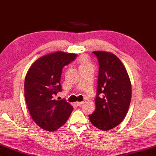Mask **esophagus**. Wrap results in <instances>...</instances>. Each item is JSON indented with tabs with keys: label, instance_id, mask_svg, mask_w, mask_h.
I'll use <instances>...</instances> for the list:
<instances>
[{
	"label": "esophagus",
	"instance_id": "esophagus-1",
	"mask_svg": "<svg viewBox=\"0 0 156 156\" xmlns=\"http://www.w3.org/2000/svg\"><path fill=\"white\" fill-rule=\"evenodd\" d=\"M83 101H77V102H76V106H80L81 105V104H83Z\"/></svg>",
	"mask_w": 156,
	"mask_h": 156
}]
</instances>
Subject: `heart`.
<instances>
[{
    "label": "heart",
    "mask_w": 156,
    "mask_h": 156,
    "mask_svg": "<svg viewBox=\"0 0 156 156\" xmlns=\"http://www.w3.org/2000/svg\"><path fill=\"white\" fill-rule=\"evenodd\" d=\"M81 66H86V65H90V63L88 62V58L86 57H82L80 59Z\"/></svg>",
    "instance_id": "b5f03b06"
}]
</instances>
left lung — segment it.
Instances as JSON below:
<instances>
[{
    "instance_id": "obj_1",
    "label": "left lung",
    "mask_w": 156,
    "mask_h": 156,
    "mask_svg": "<svg viewBox=\"0 0 156 156\" xmlns=\"http://www.w3.org/2000/svg\"><path fill=\"white\" fill-rule=\"evenodd\" d=\"M93 53L98 58L99 68L95 111L88 117L94 126L108 131L120 124L126 116L131 103V83L117 56L103 51Z\"/></svg>"
}]
</instances>
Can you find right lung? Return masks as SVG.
<instances>
[{"instance_id": "right-lung-1", "label": "right lung", "mask_w": 156, "mask_h": 156, "mask_svg": "<svg viewBox=\"0 0 156 156\" xmlns=\"http://www.w3.org/2000/svg\"><path fill=\"white\" fill-rule=\"evenodd\" d=\"M76 54L61 51L40 57L30 66L25 79V98L33 120L45 131H54L64 124L73 107L66 100H56L61 91L62 69Z\"/></svg>"}]
</instances>
